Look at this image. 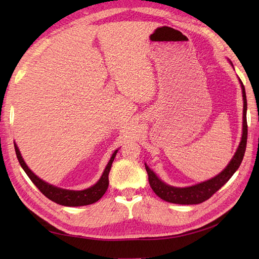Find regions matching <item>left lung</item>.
Listing matches in <instances>:
<instances>
[{
    "instance_id": "1",
    "label": "left lung",
    "mask_w": 259,
    "mask_h": 259,
    "mask_svg": "<svg viewBox=\"0 0 259 259\" xmlns=\"http://www.w3.org/2000/svg\"><path fill=\"white\" fill-rule=\"evenodd\" d=\"M230 64L232 65L231 61ZM240 83H241L242 95H243L242 138L236 151V154L233 155V158L231 159L228 165H227V167L222 171V173H219L214 178L206 180V182H203L190 187L177 188V187H173L163 183L162 180L147 166V164H145L146 170L148 173L149 184H150L152 190L159 198L169 203H175V204H185V205L199 204V203L208 200L216 191L221 189V188L231 178V176L236 173V170L240 167L243 156H244V153H245L246 142H247V122H246L247 101H246L244 85H243L241 80H240Z\"/></svg>"
}]
</instances>
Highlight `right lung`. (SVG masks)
Instances as JSON below:
<instances>
[{
    "instance_id": "1",
    "label": "right lung",
    "mask_w": 259,
    "mask_h": 259,
    "mask_svg": "<svg viewBox=\"0 0 259 259\" xmlns=\"http://www.w3.org/2000/svg\"><path fill=\"white\" fill-rule=\"evenodd\" d=\"M14 146H15V151H16V155L20 165L23 168V170L26 171L28 177L31 179V182L37 187V189L40 190L46 198H49L53 202L57 203V204L65 205V206H83V205L93 204V203L97 202L101 197H103L108 189L109 171H110L112 162L117 152V150L113 152L112 156L110 158V161H109L107 164L103 175H101L100 179L95 185L88 188V189L85 190L75 191V190L61 189V188L50 185L48 183H45L41 178H38L33 171L27 166V164L25 163V161H23L22 156L20 154L17 145L14 144Z\"/></svg>"
}]
</instances>
